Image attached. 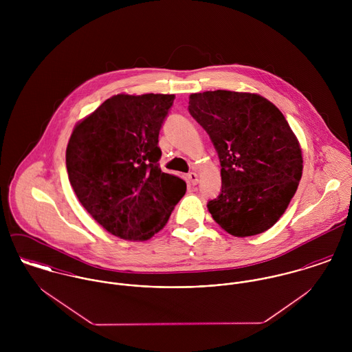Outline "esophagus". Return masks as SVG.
Wrapping results in <instances>:
<instances>
[{"label":"esophagus","instance_id":"1","mask_svg":"<svg viewBox=\"0 0 352 352\" xmlns=\"http://www.w3.org/2000/svg\"><path fill=\"white\" fill-rule=\"evenodd\" d=\"M187 179H188V183H190L191 186H197V184H198V182H199V177H198V175H197L195 172L188 173Z\"/></svg>","mask_w":352,"mask_h":352}]
</instances>
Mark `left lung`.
Here are the masks:
<instances>
[{
    "label": "left lung",
    "instance_id": "1",
    "mask_svg": "<svg viewBox=\"0 0 352 352\" xmlns=\"http://www.w3.org/2000/svg\"><path fill=\"white\" fill-rule=\"evenodd\" d=\"M188 111L221 162V192L207 203L214 221L234 237L268 230L294 197L303 168L286 118L260 95L221 89L192 94Z\"/></svg>",
    "mask_w": 352,
    "mask_h": 352
}]
</instances>
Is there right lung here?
<instances>
[{
    "instance_id": "1",
    "label": "right lung",
    "mask_w": 352,
    "mask_h": 352,
    "mask_svg": "<svg viewBox=\"0 0 352 352\" xmlns=\"http://www.w3.org/2000/svg\"><path fill=\"white\" fill-rule=\"evenodd\" d=\"M175 95H116L82 119L66 148L69 182L108 233L145 241L168 222L187 184L158 166V134Z\"/></svg>"
}]
</instances>
